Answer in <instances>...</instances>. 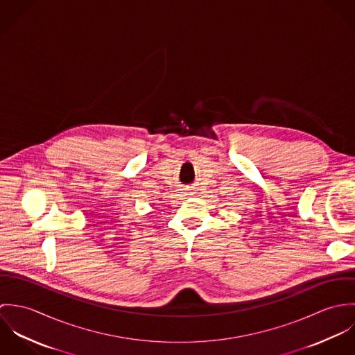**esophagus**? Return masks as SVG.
<instances>
[{"label":"esophagus","instance_id":"1","mask_svg":"<svg viewBox=\"0 0 355 355\" xmlns=\"http://www.w3.org/2000/svg\"><path fill=\"white\" fill-rule=\"evenodd\" d=\"M184 191H186V196H193L194 187H193V186H187V187L184 189Z\"/></svg>","mask_w":355,"mask_h":355}]
</instances>
